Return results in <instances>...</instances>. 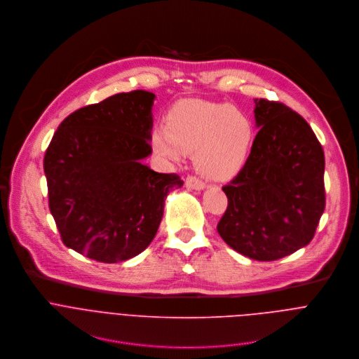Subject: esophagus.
Listing matches in <instances>:
<instances>
[{
    "label": "esophagus",
    "mask_w": 359,
    "mask_h": 359,
    "mask_svg": "<svg viewBox=\"0 0 359 359\" xmlns=\"http://www.w3.org/2000/svg\"><path fill=\"white\" fill-rule=\"evenodd\" d=\"M185 185H187V188L195 189V191H202V189L206 188V185H205L203 181H201V180H198L196 177H192V175L185 180Z\"/></svg>",
    "instance_id": "obj_1"
}]
</instances>
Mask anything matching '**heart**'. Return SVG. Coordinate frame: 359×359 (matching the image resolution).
I'll return each instance as SVG.
<instances>
[{"mask_svg": "<svg viewBox=\"0 0 359 359\" xmlns=\"http://www.w3.org/2000/svg\"><path fill=\"white\" fill-rule=\"evenodd\" d=\"M254 140L251 119L230 104L184 100L167 115L165 129H154L150 137L154 153L178 163L185 151H194L199 172L213 180L237 174L250 156Z\"/></svg>", "mask_w": 359, "mask_h": 359, "instance_id": "obj_1", "label": "heart"}]
</instances>
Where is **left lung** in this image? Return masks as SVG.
Masks as SVG:
<instances>
[{"label": "left lung", "instance_id": "left-lung-1", "mask_svg": "<svg viewBox=\"0 0 359 359\" xmlns=\"http://www.w3.org/2000/svg\"><path fill=\"white\" fill-rule=\"evenodd\" d=\"M259 129L237 177L222 189L224 243L257 261L307 245L324 212V153L309 123L279 102L254 100Z\"/></svg>", "mask_w": 359, "mask_h": 359}]
</instances>
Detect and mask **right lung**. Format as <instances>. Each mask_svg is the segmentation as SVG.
Returning <instances> with one entry per match:
<instances>
[{
	"instance_id": "add662e5",
	"label": "right lung",
	"mask_w": 359,
	"mask_h": 359,
	"mask_svg": "<svg viewBox=\"0 0 359 359\" xmlns=\"http://www.w3.org/2000/svg\"><path fill=\"white\" fill-rule=\"evenodd\" d=\"M147 91L84 107L57 128L45 156L49 208L66 247L100 262L130 259L153 241L177 174L153 171Z\"/></svg>"
}]
</instances>
